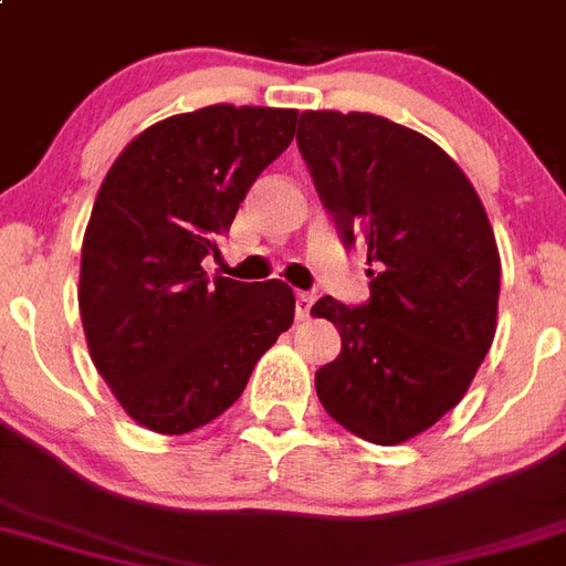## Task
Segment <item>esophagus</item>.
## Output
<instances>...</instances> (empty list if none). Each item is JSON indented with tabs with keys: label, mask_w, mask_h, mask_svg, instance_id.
Instances as JSON below:
<instances>
[{
	"label": "esophagus",
	"mask_w": 566,
	"mask_h": 566,
	"mask_svg": "<svg viewBox=\"0 0 566 566\" xmlns=\"http://www.w3.org/2000/svg\"><path fill=\"white\" fill-rule=\"evenodd\" d=\"M313 302H316V296H313V293H307V291L296 293V319H307V316H311Z\"/></svg>",
	"instance_id": "esophagus-1"
}]
</instances>
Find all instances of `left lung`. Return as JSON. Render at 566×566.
I'll return each mask as SVG.
<instances>
[{"label":"left lung","instance_id":"left-lung-1","mask_svg":"<svg viewBox=\"0 0 566 566\" xmlns=\"http://www.w3.org/2000/svg\"><path fill=\"white\" fill-rule=\"evenodd\" d=\"M296 144L345 247L368 250L371 298H319L342 334L316 371L325 411L394 446L452 411L495 339L501 255L481 198L434 140L368 112H302Z\"/></svg>","mask_w":566,"mask_h":566}]
</instances>
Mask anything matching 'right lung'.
Here are the masks:
<instances>
[{"label":"right lung","instance_id":"add662e5","mask_svg":"<svg viewBox=\"0 0 566 566\" xmlns=\"http://www.w3.org/2000/svg\"><path fill=\"white\" fill-rule=\"evenodd\" d=\"M296 108L207 106L155 123L114 160L80 259V319L126 415L187 434L224 415L293 325L284 282L207 279L239 203L291 146Z\"/></svg>","mask_w":566,"mask_h":566}]
</instances>
